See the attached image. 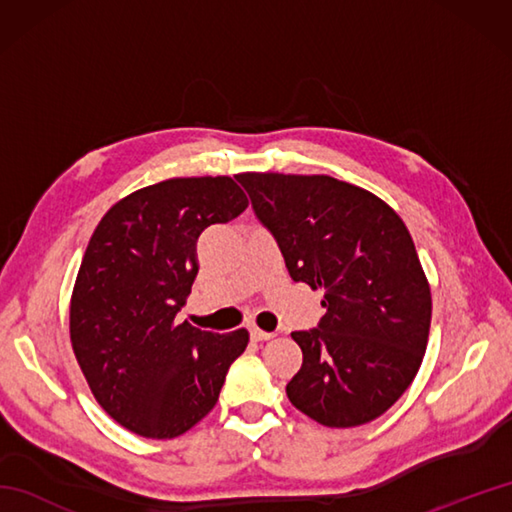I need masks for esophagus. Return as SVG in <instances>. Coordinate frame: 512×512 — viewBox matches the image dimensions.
Here are the masks:
<instances>
[{"instance_id":"esophagus-1","label":"esophagus","mask_w":512,"mask_h":512,"mask_svg":"<svg viewBox=\"0 0 512 512\" xmlns=\"http://www.w3.org/2000/svg\"><path fill=\"white\" fill-rule=\"evenodd\" d=\"M250 339H253V341H270V339H275V332L250 328Z\"/></svg>"}]
</instances>
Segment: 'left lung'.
Wrapping results in <instances>:
<instances>
[{
  "instance_id": "8db88e82",
  "label": "left lung",
  "mask_w": 512,
  "mask_h": 512,
  "mask_svg": "<svg viewBox=\"0 0 512 512\" xmlns=\"http://www.w3.org/2000/svg\"><path fill=\"white\" fill-rule=\"evenodd\" d=\"M292 281L323 288L317 328L292 332L303 352L286 385L323 427L372 422L416 378L431 325V290L405 222L330 176L239 173Z\"/></svg>"
}]
</instances>
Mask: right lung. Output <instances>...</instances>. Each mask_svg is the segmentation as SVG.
<instances>
[{
  "label": "right lung",
  "instance_id": "1",
  "mask_svg": "<svg viewBox=\"0 0 512 512\" xmlns=\"http://www.w3.org/2000/svg\"><path fill=\"white\" fill-rule=\"evenodd\" d=\"M246 206L228 176L173 178L127 195L96 226L72 292V350L99 405L138 436L169 440L198 424L246 350V330L176 323L200 235Z\"/></svg>",
  "mask_w": 512,
  "mask_h": 512
}]
</instances>
